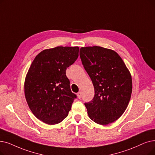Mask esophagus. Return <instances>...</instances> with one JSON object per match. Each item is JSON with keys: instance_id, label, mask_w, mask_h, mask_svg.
<instances>
[{"instance_id": "1", "label": "esophagus", "mask_w": 155, "mask_h": 155, "mask_svg": "<svg viewBox=\"0 0 155 155\" xmlns=\"http://www.w3.org/2000/svg\"><path fill=\"white\" fill-rule=\"evenodd\" d=\"M77 97H78V99H80V98H81V96H82L81 92H78V93H77Z\"/></svg>"}]
</instances>
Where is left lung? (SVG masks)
<instances>
[{
    "instance_id": "obj_1",
    "label": "left lung",
    "mask_w": 155,
    "mask_h": 155,
    "mask_svg": "<svg viewBox=\"0 0 155 155\" xmlns=\"http://www.w3.org/2000/svg\"><path fill=\"white\" fill-rule=\"evenodd\" d=\"M80 56L95 92L91 101L85 103L89 118L103 125L115 122L130 101L132 90L130 71L111 49L99 46L81 48Z\"/></svg>"
}]
</instances>
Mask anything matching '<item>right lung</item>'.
Masks as SVG:
<instances>
[{"instance_id":"obj_1","label":"right lung","mask_w":155,"mask_h":155,"mask_svg":"<svg viewBox=\"0 0 155 155\" xmlns=\"http://www.w3.org/2000/svg\"><path fill=\"white\" fill-rule=\"evenodd\" d=\"M78 47L58 46L40 52L25 81V95L30 110L45 124H59L67 117L77 96L70 89L66 68L78 57Z\"/></svg>"}]
</instances>
